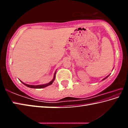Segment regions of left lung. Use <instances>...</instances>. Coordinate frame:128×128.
I'll return each mask as SVG.
<instances>
[{
  "mask_svg": "<svg viewBox=\"0 0 128 128\" xmlns=\"http://www.w3.org/2000/svg\"><path fill=\"white\" fill-rule=\"evenodd\" d=\"M108 77V76H107V77H106V78H104V79H103V80H105V79H106V78H107V77Z\"/></svg>",
  "mask_w": 128,
  "mask_h": 128,
  "instance_id": "1",
  "label": "left lung"
}]
</instances>
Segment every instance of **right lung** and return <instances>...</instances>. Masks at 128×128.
Wrapping results in <instances>:
<instances>
[{
	"instance_id": "right-lung-1",
	"label": "right lung",
	"mask_w": 128,
	"mask_h": 128,
	"mask_svg": "<svg viewBox=\"0 0 128 128\" xmlns=\"http://www.w3.org/2000/svg\"><path fill=\"white\" fill-rule=\"evenodd\" d=\"M55 74L56 73H55V74H54V78L53 80H52V81L51 82H50L48 84H44V85H27V84H25L24 83H23V82H22V83L23 84H24V85L25 86H28V87L29 88H44L45 87H47V86H48L49 85H51L53 83V82L54 81V80H55Z\"/></svg>"
}]
</instances>
